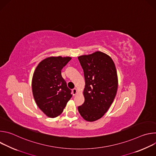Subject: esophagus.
Wrapping results in <instances>:
<instances>
[{
    "label": "esophagus",
    "instance_id": "esophagus-1",
    "mask_svg": "<svg viewBox=\"0 0 156 156\" xmlns=\"http://www.w3.org/2000/svg\"><path fill=\"white\" fill-rule=\"evenodd\" d=\"M72 93H73V94L74 96L76 94V93H77V90H76V88L73 89V90H72Z\"/></svg>",
    "mask_w": 156,
    "mask_h": 156
}]
</instances>
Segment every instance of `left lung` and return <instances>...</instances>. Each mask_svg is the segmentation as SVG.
Returning a JSON list of instances; mask_svg holds the SVG:
<instances>
[{"label":"left lung","instance_id":"1","mask_svg":"<svg viewBox=\"0 0 156 156\" xmlns=\"http://www.w3.org/2000/svg\"><path fill=\"white\" fill-rule=\"evenodd\" d=\"M85 80L84 102L78 106L86 121L101 119L112 104L117 94L118 79L112 59L102 52L78 57Z\"/></svg>","mask_w":156,"mask_h":156}]
</instances>
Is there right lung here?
<instances>
[{
  "instance_id": "add662e5",
  "label": "right lung",
  "mask_w": 156,
  "mask_h": 156,
  "mask_svg": "<svg viewBox=\"0 0 156 156\" xmlns=\"http://www.w3.org/2000/svg\"><path fill=\"white\" fill-rule=\"evenodd\" d=\"M71 57H51L41 62L32 79V90L39 108L47 116L54 118L62 114L72 97V91L62 78L61 70Z\"/></svg>"
}]
</instances>
